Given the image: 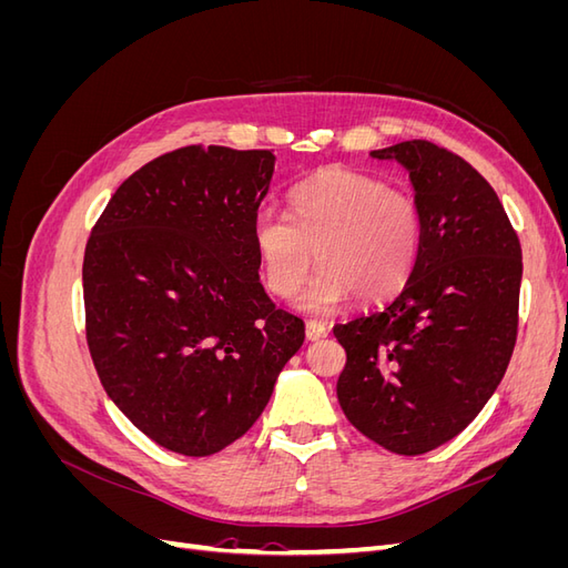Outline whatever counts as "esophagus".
Listing matches in <instances>:
<instances>
[{
	"mask_svg": "<svg viewBox=\"0 0 568 568\" xmlns=\"http://www.w3.org/2000/svg\"><path fill=\"white\" fill-rule=\"evenodd\" d=\"M326 334H329V329H326V324H322V322L311 320L305 324L307 341H322V338H326Z\"/></svg>",
	"mask_w": 568,
	"mask_h": 568,
	"instance_id": "esophagus-1",
	"label": "esophagus"
}]
</instances>
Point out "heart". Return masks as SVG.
Returning <instances> with one entry per match:
<instances>
[{
	"instance_id": "1",
	"label": "heart",
	"mask_w": 568,
	"mask_h": 568,
	"mask_svg": "<svg viewBox=\"0 0 568 568\" xmlns=\"http://www.w3.org/2000/svg\"><path fill=\"white\" fill-rule=\"evenodd\" d=\"M253 244L270 294L288 298L315 261V277L296 296L307 315H329L353 294L393 298L409 282L422 251V211L409 192L353 170H322L291 192V215L265 205L253 217Z\"/></svg>"
}]
</instances>
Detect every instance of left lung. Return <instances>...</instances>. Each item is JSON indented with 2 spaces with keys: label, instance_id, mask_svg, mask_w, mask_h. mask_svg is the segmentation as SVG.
I'll list each match as a JSON object with an SVG mask.
<instances>
[{
  "label": "left lung",
  "instance_id": "obj_1",
  "mask_svg": "<svg viewBox=\"0 0 568 568\" xmlns=\"http://www.w3.org/2000/svg\"><path fill=\"white\" fill-rule=\"evenodd\" d=\"M400 163L422 211L409 282L382 311L336 324L343 415L395 455L453 440L490 400L517 341L521 246L493 186L455 153L415 140L369 153Z\"/></svg>",
  "mask_w": 568,
  "mask_h": 568
}]
</instances>
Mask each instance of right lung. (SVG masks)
Instances as JSON below:
<instances>
[{"mask_svg":"<svg viewBox=\"0 0 568 568\" xmlns=\"http://www.w3.org/2000/svg\"><path fill=\"white\" fill-rule=\"evenodd\" d=\"M272 151L184 146L136 170L84 248L88 346L115 407L161 448L209 457L263 415L305 338L261 284L253 217Z\"/></svg>","mask_w":568,"mask_h":568,"instance_id":"right-lung-1","label":"right lung"}]
</instances>
